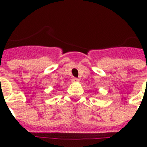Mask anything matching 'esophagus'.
<instances>
[{"label": "esophagus", "mask_w": 147, "mask_h": 147, "mask_svg": "<svg viewBox=\"0 0 147 147\" xmlns=\"http://www.w3.org/2000/svg\"><path fill=\"white\" fill-rule=\"evenodd\" d=\"M71 81H72V82H79L80 80H79V79H77V78H73V79L71 80Z\"/></svg>", "instance_id": "34e87169"}]
</instances>
